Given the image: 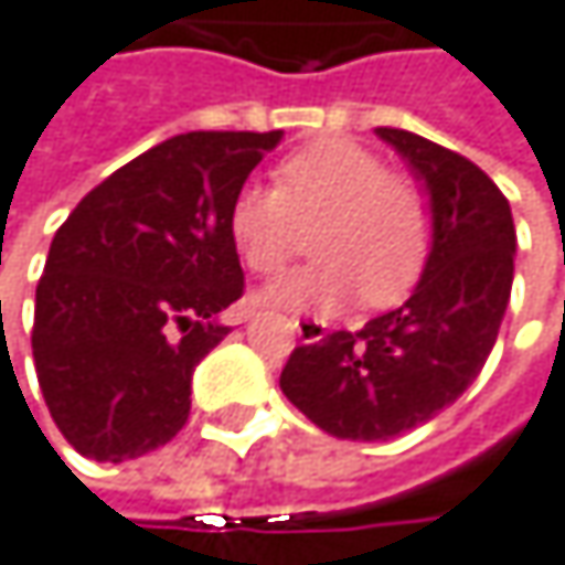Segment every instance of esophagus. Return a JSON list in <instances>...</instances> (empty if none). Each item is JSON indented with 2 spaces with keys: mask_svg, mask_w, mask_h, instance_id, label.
<instances>
[{
  "mask_svg": "<svg viewBox=\"0 0 565 565\" xmlns=\"http://www.w3.org/2000/svg\"><path fill=\"white\" fill-rule=\"evenodd\" d=\"M295 328H298V338H301L305 344H318V341H324V334H328V328H324L318 318H298Z\"/></svg>",
  "mask_w": 565,
  "mask_h": 565,
  "instance_id": "esophagus-1",
  "label": "esophagus"
}]
</instances>
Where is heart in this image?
I'll use <instances>...</instances> for the list:
<instances>
[{"label":"heart","mask_w":565,"mask_h":565,"mask_svg":"<svg viewBox=\"0 0 565 565\" xmlns=\"http://www.w3.org/2000/svg\"><path fill=\"white\" fill-rule=\"evenodd\" d=\"M315 234L311 267L257 291L260 308H341L358 291L367 305H397L427 264L430 207L424 191L358 141L324 138L277 168V188L247 184L231 204V241L257 274L285 267Z\"/></svg>","instance_id":"heart-1"}]
</instances>
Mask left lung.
<instances>
[{"label":"left lung","instance_id":"8db88e82","mask_svg":"<svg viewBox=\"0 0 565 565\" xmlns=\"http://www.w3.org/2000/svg\"><path fill=\"white\" fill-rule=\"evenodd\" d=\"M420 181L430 254L414 295L364 324L298 348L285 397L338 440H391L450 407L483 371L513 288L516 227L503 191L463 154L377 128Z\"/></svg>","mask_w":565,"mask_h":565}]
</instances>
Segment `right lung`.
I'll list each match as a JSON object with an SVG mask.
<instances>
[{"mask_svg": "<svg viewBox=\"0 0 565 565\" xmlns=\"http://www.w3.org/2000/svg\"><path fill=\"white\" fill-rule=\"evenodd\" d=\"M285 131L174 135L92 188L55 231L35 288L45 407L88 460L164 447L191 414L194 367L244 291L231 204Z\"/></svg>", "mask_w": 565, "mask_h": 565, "instance_id": "add662e5", "label": "right lung"}]
</instances>
